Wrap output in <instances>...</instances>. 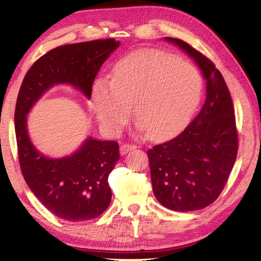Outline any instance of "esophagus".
Wrapping results in <instances>:
<instances>
[{"mask_svg": "<svg viewBox=\"0 0 261 261\" xmlns=\"http://www.w3.org/2000/svg\"><path fill=\"white\" fill-rule=\"evenodd\" d=\"M135 148H138V146L134 144H122L120 146V152H121V154H126V153H128L129 151H132V149H135Z\"/></svg>", "mask_w": 261, "mask_h": 261, "instance_id": "1", "label": "esophagus"}]
</instances>
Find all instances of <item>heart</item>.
Here are the masks:
<instances>
[{
	"instance_id": "obj_1",
	"label": "heart",
	"mask_w": 261,
	"mask_h": 261,
	"mask_svg": "<svg viewBox=\"0 0 261 261\" xmlns=\"http://www.w3.org/2000/svg\"><path fill=\"white\" fill-rule=\"evenodd\" d=\"M203 90L197 67L160 51H138L114 66L112 80L92 87V107L101 126L119 134L134 113L153 139L171 137L191 119Z\"/></svg>"
}]
</instances>
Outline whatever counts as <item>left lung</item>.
Here are the masks:
<instances>
[{
	"label": "left lung",
	"mask_w": 261,
	"mask_h": 261,
	"mask_svg": "<svg viewBox=\"0 0 261 261\" xmlns=\"http://www.w3.org/2000/svg\"><path fill=\"white\" fill-rule=\"evenodd\" d=\"M165 39L197 63L206 81V97L180 134L147 151L152 188L165 208L195 212L216 201L234 166L239 148L234 107L212 60L180 39Z\"/></svg>",
	"instance_id": "obj_1"
}]
</instances>
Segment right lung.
I'll return each mask as SVG.
<instances>
[{
	"instance_id": "add662e5",
	"label": "right lung",
	"mask_w": 261,
	"mask_h": 261,
	"mask_svg": "<svg viewBox=\"0 0 261 261\" xmlns=\"http://www.w3.org/2000/svg\"><path fill=\"white\" fill-rule=\"evenodd\" d=\"M119 45L115 39H98L53 48L27 71L17 95L15 134L21 172L42 205L70 222L96 219L108 208V177L120 159L119 144L89 138L72 155L46 158L30 141L26 115L55 84H71L90 98L95 77Z\"/></svg>"
}]
</instances>
